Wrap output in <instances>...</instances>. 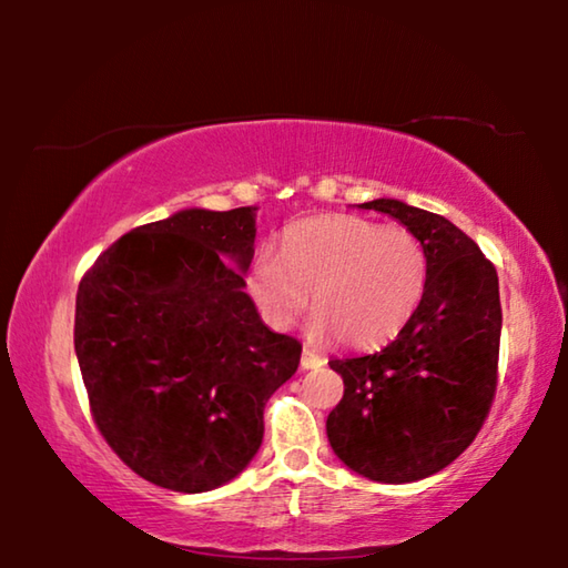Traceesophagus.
<instances>
[{
	"label": "esophagus",
	"instance_id": "1",
	"mask_svg": "<svg viewBox=\"0 0 568 568\" xmlns=\"http://www.w3.org/2000/svg\"><path fill=\"white\" fill-rule=\"evenodd\" d=\"M301 365H303L305 371H315V368H321V365H325V358H323V355L315 353V351H311V348H303Z\"/></svg>",
	"mask_w": 568,
	"mask_h": 568
}]
</instances>
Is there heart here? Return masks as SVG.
Wrapping results in <instances>:
<instances>
[{
    "instance_id": "heart-1",
    "label": "heart",
    "mask_w": 568,
    "mask_h": 568,
    "mask_svg": "<svg viewBox=\"0 0 568 568\" xmlns=\"http://www.w3.org/2000/svg\"><path fill=\"white\" fill-rule=\"evenodd\" d=\"M428 275V250L416 233L331 215L287 227L281 255H257L247 285L273 328H293L311 295L315 333H333L348 348H373L418 311Z\"/></svg>"
}]
</instances>
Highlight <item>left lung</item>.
<instances>
[{
  "instance_id": "obj_1",
  "label": "left lung",
  "mask_w": 568,
  "mask_h": 568,
  "mask_svg": "<svg viewBox=\"0 0 568 568\" xmlns=\"http://www.w3.org/2000/svg\"><path fill=\"white\" fill-rule=\"evenodd\" d=\"M416 233L430 257L426 295L396 341L371 355L331 361L343 398L328 440L345 466L381 484L438 474L470 446L498 386L501 297L494 263L444 215L373 200Z\"/></svg>"
}]
</instances>
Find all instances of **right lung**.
Here are the masks:
<instances>
[{"label":"right lung","instance_id":"1","mask_svg":"<svg viewBox=\"0 0 568 568\" xmlns=\"http://www.w3.org/2000/svg\"><path fill=\"white\" fill-rule=\"evenodd\" d=\"M255 207L182 210L112 243L82 275L74 351L94 426L150 484L200 494L263 444V410L301 341L263 325L243 291Z\"/></svg>","mask_w":568,"mask_h":568}]
</instances>
